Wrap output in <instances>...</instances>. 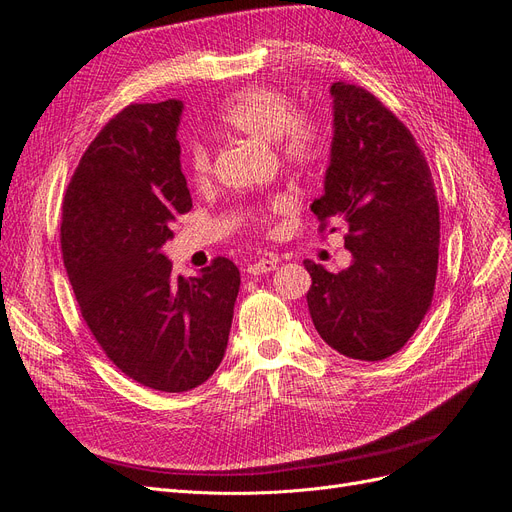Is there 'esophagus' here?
Returning <instances> with one entry per match:
<instances>
[{"label":"esophagus","instance_id":"34e87169","mask_svg":"<svg viewBox=\"0 0 512 512\" xmlns=\"http://www.w3.org/2000/svg\"><path fill=\"white\" fill-rule=\"evenodd\" d=\"M276 268V259H257L255 264H248L246 272L251 276H259V274H268Z\"/></svg>","mask_w":512,"mask_h":512}]
</instances>
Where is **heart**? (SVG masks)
Instances as JSON below:
<instances>
[{
  "label": "heart",
  "mask_w": 512,
  "mask_h": 512,
  "mask_svg": "<svg viewBox=\"0 0 512 512\" xmlns=\"http://www.w3.org/2000/svg\"><path fill=\"white\" fill-rule=\"evenodd\" d=\"M218 122L246 137L272 141L281 163L291 171L311 173L326 156L324 126L313 113L294 111L291 98L270 85H253L236 92L218 111ZM186 171L199 186L212 178V156L206 145L193 141L186 148ZM285 195L270 197L264 206L246 210L248 223L272 231L276 214L285 212Z\"/></svg>",
  "instance_id": "1"
}]
</instances>
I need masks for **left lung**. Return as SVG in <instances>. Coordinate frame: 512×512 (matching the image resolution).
<instances>
[{
    "instance_id": "left-lung-1",
    "label": "left lung",
    "mask_w": 512,
    "mask_h": 512,
    "mask_svg": "<svg viewBox=\"0 0 512 512\" xmlns=\"http://www.w3.org/2000/svg\"><path fill=\"white\" fill-rule=\"evenodd\" d=\"M334 137L324 195L311 203L319 233L345 229L354 261L332 274L304 261L319 337L354 360H384L431 309L440 259V206L425 152L369 90L332 83Z\"/></svg>"
}]
</instances>
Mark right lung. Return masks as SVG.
Listing matches in <instances>:
<instances>
[{"label":"right lung","mask_w":512,"mask_h":512,"mask_svg":"<svg viewBox=\"0 0 512 512\" xmlns=\"http://www.w3.org/2000/svg\"><path fill=\"white\" fill-rule=\"evenodd\" d=\"M182 102L128 105L102 126L70 178L62 255L81 317L124 375L186 392L221 364L240 270L216 257L199 276H175L160 253L193 208L175 139Z\"/></svg>","instance_id":"1"}]
</instances>
